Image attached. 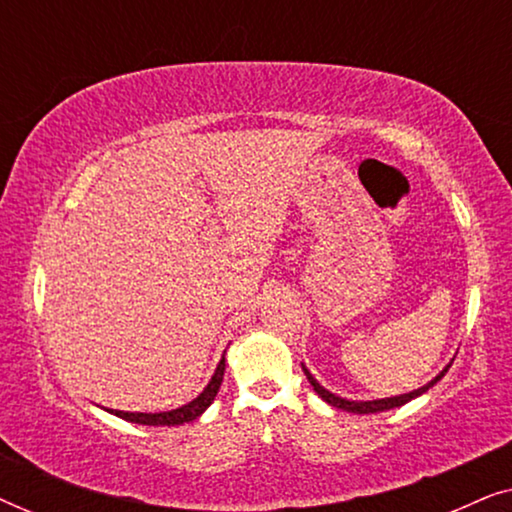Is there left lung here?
Instances as JSON below:
<instances>
[{"label":"left lung","mask_w":512,"mask_h":512,"mask_svg":"<svg viewBox=\"0 0 512 512\" xmlns=\"http://www.w3.org/2000/svg\"><path fill=\"white\" fill-rule=\"evenodd\" d=\"M452 361H454V359H452ZM452 361L447 363V366H445L443 370H440V373H438L436 377H433L431 382H426L424 387L410 391V394L391 396V398H375V401H349V398L335 396L333 391H328V389L321 387V384H319L317 380H314V375H312L310 370H307L305 366H303V370H305L307 380H310V384L314 387V391H317V394H319L321 398H324V401H326L328 405H333V408H340V410H345V412H354V415H370V412H384V410H391V408H401V405L410 403L412 398L426 394V391H429V389L433 387V384H436L438 380H443L445 373H447V370H450V366H452Z\"/></svg>","instance_id":"left-lung-1"}]
</instances>
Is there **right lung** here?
Masks as SVG:
<instances>
[{
  "label": "right lung",
  "instance_id": "1",
  "mask_svg": "<svg viewBox=\"0 0 512 512\" xmlns=\"http://www.w3.org/2000/svg\"><path fill=\"white\" fill-rule=\"evenodd\" d=\"M223 373H226V352H223L219 366H216L214 375H212V380H209L207 387L202 389L191 403L181 405V408H174V410H165V412H123V410H111V408H107V412L125 419V422L144 424V426H179V424L193 422V419H198L202 412L212 405L216 394H219Z\"/></svg>",
  "mask_w": 512,
  "mask_h": 512
}]
</instances>
